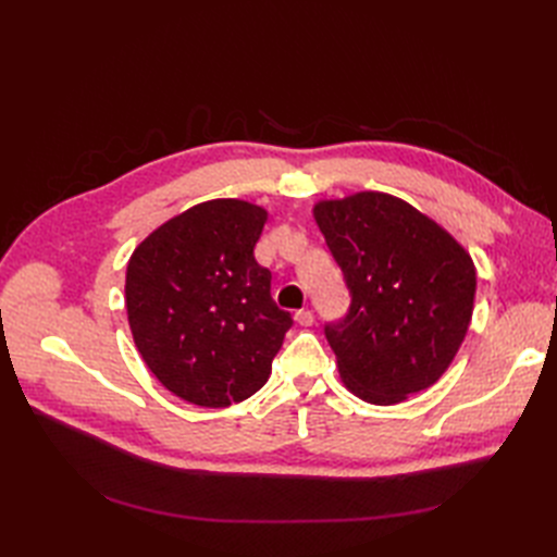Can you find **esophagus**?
<instances>
[{"label":"esophagus","mask_w":557,"mask_h":557,"mask_svg":"<svg viewBox=\"0 0 557 557\" xmlns=\"http://www.w3.org/2000/svg\"><path fill=\"white\" fill-rule=\"evenodd\" d=\"M295 320H297V323H299L301 327H309V325H313V311L299 309V311L295 313Z\"/></svg>","instance_id":"34e87169"}]
</instances>
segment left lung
<instances>
[{
    "instance_id": "8db88e82",
    "label": "left lung",
    "mask_w": 557,
    "mask_h": 557,
    "mask_svg": "<svg viewBox=\"0 0 557 557\" xmlns=\"http://www.w3.org/2000/svg\"><path fill=\"white\" fill-rule=\"evenodd\" d=\"M313 218L342 267L350 309L325 336L344 385L379 407L442 379L476 295L469 252L432 218L387 193L323 199Z\"/></svg>"
}]
</instances>
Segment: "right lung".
Listing matches in <instances>:
<instances>
[{"label":"right lung","instance_id":"1","mask_svg":"<svg viewBox=\"0 0 557 557\" xmlns=\"http://www.w3.org/2000/svg\"><path fill=\"white\" fill-rule=\"evenodd\" d=\"M264 223L250 201H201L150 232L127 262L134 344L166 391L197 407L256 395L293 325L252 256Z\"/></svg>","mask_w":557,"mask_h":557}]
</instances>
